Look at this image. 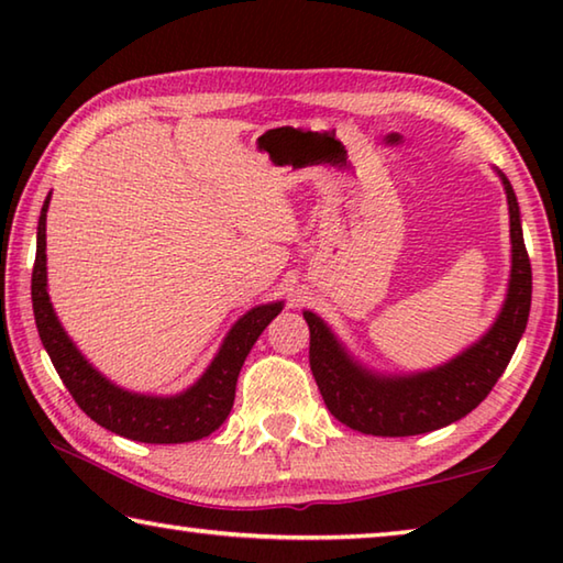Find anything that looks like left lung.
Returning <instances> with one entry per match:
<instances>
[{
    "mask_svg": "<svg viewBox=\"0 0 563 563\" xmlns=\"http://www.w3.org/2000/svg\"><path fill=\"white\" fill-rule=\"evenodd\" d=\"M511 223V280L501 316L476 345L446 365L412 377H377L338 345L325 322L305 312L310 328V369L332 417L375 437H409L440 430L470 415L497 385L527 330L531 263L523 245L519 203L501 176Z\"/></svg>",
    "mask_w": 563,
    "mask_h": 563,
    "instance_id": "8db88e82",
    "label": "left lung"
}]
</instances>
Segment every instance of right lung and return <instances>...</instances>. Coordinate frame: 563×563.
I'll return each mask as SVG.
<instances>
[{
    "mask_svg": "<svg viewBox=\"0 0 563 563\" xmlns=\"http://www.w3.org/2000/svg\"><path fill=\"white\" fill-rule=\"evenodd\" d=\"M46 208L42 206L40 228H36V261L32 271V308L42 345L49 352L52 365L59 373L62 383L69 389L74 402L87 412L93 422L107 427L133 442L146 444H180L203 440L225 422L235 399V383L247 352L278 316L283 305H261L235 322L228 332L221 352L198 383L178 397H146L133 395L111 385L101 377L74 342L66 338L56 320L49 292H46Z\"/></svg>",
    "mask_w": 563,
    "mask_h": 563,
    "instance_id": "right-lung-1",
    "label": "right lung"
}]
</instances>
